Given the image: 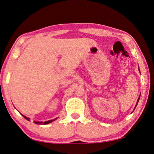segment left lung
I'll list each match as a JSON object with an SVG mask.
<instances>
[{"instance_id":"1","label":"left lung","mask_w":154,"mask_h":154,"mask_svg":"<svg viewBox=\"0 0 154 154\" xmlns=\"http://www.w3.org/2000/svg\"><path fill=\"white\" fill-rule=\"evenodd\" d=\"M140 95H139V97H138V100H137V104H136V106H137V104H138V101H139V99H140ZM136 106H135V108H136ZM135 108H134V109H135Z\"/></svg>"}]
</instances>
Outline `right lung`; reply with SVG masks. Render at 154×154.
I'll return each mask as SVG.
<instances>
[{
  "label": "right lung",
  "mask_w": 154,
  "mask_h": 154,
  "mask_svg": "<svg viewBox=\"0 0 154 154\" xmlns=\"http://www.w3.org/2000/svg\"><path fill=\"white\" fill-rule=\"evenodd\" d=\"M22 116H23L24 118H25V119H27V120H29V118H27L26 117H25V116H24V115H22ZM56 119H57V118H56V119H52V120H49V121H46V122H34V123H36V124H48V123H51V122H53V121L56 120Z\"/></svg>",
  "instance_id": "obj_1"
}]
</instances>
